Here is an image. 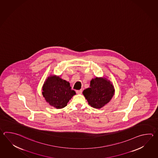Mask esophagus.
Masks as SVG:
<instances>
[{
    "instance_id": "esophagus-1",
    "label": "esophagus",
    "mask_w": 158,
    "mask_h": 158,
    "mask_svg": "<svg viewBox=\"0 0 158 158\" xmlns=\"http://www.w3.org/2000/svg\"><path fill=\"white\" fill-rule=\"evenodd\" d=\"M82 92H83V90H81V89L76 90V92H77V94H82Z\"/></svg>"
}]
</instances>
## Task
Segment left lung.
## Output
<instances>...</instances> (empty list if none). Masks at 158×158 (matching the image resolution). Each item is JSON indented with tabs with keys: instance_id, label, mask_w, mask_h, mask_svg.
<instances>
[{
	"instance_id": "left-lung-1",
	"label": "left lung",
	"mask_w": 158,
	"mask_h": 158,
	"mask_svg": "<svg viewBox=\"0 0 158 158\" xmlns=\"http://www.w3.org/2000/svg\"><path fill=\"white\" fill-rule=\"evenodd\" d=\"M83 94L89 105L100 109L111 100L114 94V88L110 81L96 77L90 81V87L85 89Z\"/></svg>"
}]
</instances>
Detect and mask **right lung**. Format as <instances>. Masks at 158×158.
<instances>
[{
    "label": "right lung",
    "mask_w": 158,
    "mask_h": 158,
    "mask_svg": "<svg viewBox=\"0 0 158 158\" xmlns=\"http://www.w3.org/2000/svg\"><path fill=\"white\" fill-rule=\"evenodd\" d=\"M42 94L50 105L62 109L67 106L69 100L76 94L67 81L58 77L51 76L43 85Z\"/></svg>",
    "instance_id": "add662e5"
}]
</instances>
